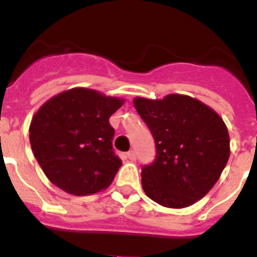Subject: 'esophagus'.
<instances>
[{"instance_id":"1","label":"esophagus","mask_w":257,"mask_h":257,"mask_svg":"<svg viewBox=\"0 0 257 257\" xmlns=\"http://www.w3.org/2000/svg\"><path fill=\"white\" fill-rule=\"evenodd\" d=\"M124 158H126L127 161H131V162H134V161L136 160V156H135V152H128V153L124 154Z\"/></svg>"}]
</instances>
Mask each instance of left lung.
Listing matches in <instances>:
<instances>
[{
	"instance_id": "left-lung-1",
	"label": "left lung",
	"mask_w": 257,
	"mask_h": 257,
	"mask_svg": "<svg viewBox=\"0 0 257 257\" xmlns=\"http://www.w3.org/2000/svg\"><path fill=\"white\" fill-rule=\"evenodd\" d=\"M134 105L151 128L157 148L156 161L143 167L145 194L163 207L194 205L212 189L228 163L225 122L188 95L170 94L156 100L135 97Z\"/></svg>"
}]
</instances>
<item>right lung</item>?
<instances>
[{"label": "right lung", "instance_id": "obj_1", "mask_svg": "<svg viewBox=\"0 0 257 257\" xmlns=\"http://www.w3.org/2000/svg\"><path fill=\"white\" fill-rule=\"evenodd\" d=\"M123 103L122 97L74 87L40 106L29 126V142L54 185L82 197L112 184L122 161L113 152L109 118Z\"/></svg>", "mask_w": 257, "mask_h": 257}]
</instances>
